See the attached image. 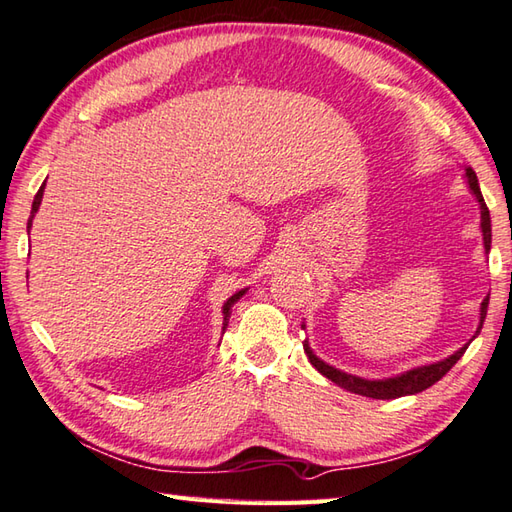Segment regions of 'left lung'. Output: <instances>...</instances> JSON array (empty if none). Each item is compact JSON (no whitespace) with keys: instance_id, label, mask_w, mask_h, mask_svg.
Masks as SVG:
<instances>
[{"instance_id":"obj_1","label":"left lung","mask_w":512,"mask_h":512,"mask_svg":"<svg viewBox=\"0 0 512 512\" xmlns=\"http://www.w3.org/2000/svg\"><path fill=\"white\" fill-rule=\"evenodd\" d=\"M466 176H468V185H471V190H473V194L477 196V201H479V210H482V234H484V247H486V252H488V249H490V214H488V207L484 203L482 192H479V183H477L475 172L471 168H466ZM486 309H488V296L482 302V314H479L477 333L482 331L484 318H486ZM477 333H475V336H477ZM302 347H305V353H307L309 362L314 364V367L322 375H325V378H329L331 382H336L338 387L347 389L351 393L364 395V398L395 400V398H402V395H413V393H420L424 389L433 387V384L437 380H442L444 375L455 367V362L464 356V351L468 349V344H466V347H462L460 351H457V353H453L451 358H446L442 362H435V364H429V367L411 369V371L398 375V378H389V380H364V378H358V375H351V373H344L340 369H333V367H329L327 362H322L320 358L314 356V351L309 349L307 340H305V344H302Z\"/></svg>"}]
</instances>
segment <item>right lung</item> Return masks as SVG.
<instances>
[{
  "label": "right lung",
  "mask_w": 512,
  "mask_h": 512,
  "mask_svg": "<svg viewBox=\"0 0 512 512\" xmlns=\"http://www.w3.org/2000/svg\"><path fill=\"white\" fill-rule=\"evenodd\" d=\"M46 185V183H44ZM44 185L39 187V192L35 194V201H33V212H30V221H28V229H30V225H33V216H35V212L39 210V203H41V196H44ZM245 294V289L243 291H238V294H234L232 298H229L227 302H225V307H223V331L227 329V325H229V316H232V305L234 302L241 298Z\"/></svg>",
  "instance_id": "add662e5"
}]
</instances>
